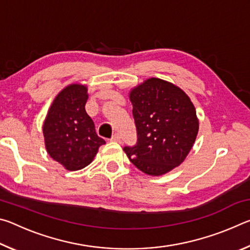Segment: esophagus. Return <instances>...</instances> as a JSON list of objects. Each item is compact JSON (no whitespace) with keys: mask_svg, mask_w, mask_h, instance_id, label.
I'll return each mask as SVG.
<instances>
[{"mask_svg":"<svg viewBox=\"0 0 250 250\" xmlns=\"http://www.w3.org/2000/svg\"><path fill=\"white\" fill-rule=\"evenodd\" d=\"M111 141H115V142H121V137H120V134H118V133L113 134V135H112V138H111Z\"/></svg>","mask_w":250,"mask_h":250,"instance_id":"1","label":"esophagus"}]
</instances>
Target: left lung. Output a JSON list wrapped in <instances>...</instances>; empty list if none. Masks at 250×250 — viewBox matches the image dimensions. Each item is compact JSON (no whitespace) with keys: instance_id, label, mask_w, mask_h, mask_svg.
<instances>
[{"instance_id":"left-lung-1","label":"left lung","mask_w":250,"mask_h":250,"mask_svg":"<svg viewBox=\"0 0 250 250\" xmlns=\"http://www.w3.org/2000/svg\"><path fill=\"white\" fill-rule=\"evenodd\" d=\"M129 97L138 140L124 151L146 174H166L183 162L195 142V107L181 88L159 78L146 79Z\"/></svg>"}]
</instances>
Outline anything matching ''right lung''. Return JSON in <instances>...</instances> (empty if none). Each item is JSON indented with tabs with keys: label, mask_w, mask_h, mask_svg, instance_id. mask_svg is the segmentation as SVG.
<instances>
[{
	"label": "right lung",
	"mask_w": 250,
	"mask_h": 250,
	"mask_svg": "<svg viewBox=\"0 0 250 250\" xmlns=\"http://www.w3.org/2000/svg\"><path fill=\"white\" fill-rule=\"evenodd\" d=\"M87 87L71 83L54 99L43 125L45 146L50 158L66 170H82L94 160L105 143L96 133L95 124L87 115Z\"/></svg>",
	"instance_id": "right-lung-1"
}]
</instances>
